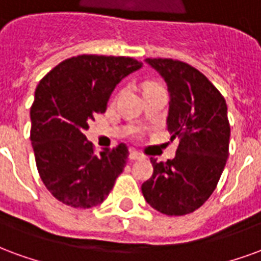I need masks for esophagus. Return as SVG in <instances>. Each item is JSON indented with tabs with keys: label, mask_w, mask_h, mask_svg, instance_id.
I'll list each match as a JSON object with an SVG mask.
<instances>
[{
	"label": "esophagus",
	"mask_w": 261,
	"mask_h": 261,
	"mask_svg": "<svg viewBox=\"0 0 261 261\" xmlns=\"http://www.w3.org/2000/svg\"><path fill=\"white\" fill-rule=\"evenodd\" d=\"M140 157H142V155H140V153H138V151H135V150H130V151H129V160H130V161H136V160H139Z\"/></svg>",
	"instance_id": "esophagus-1"
}]
</instances>
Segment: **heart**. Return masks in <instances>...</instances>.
I'll return each instance as SVG.
<instances>
[{
  "label": "heart",
  "mask_w": 261,
  "mask_h": 261,
  "mask_svg": "<svg viewBox=\"0 0 261 261\" xmlns=\"http://www.w3.org/2000/svg\"><path fill=\"white\" fill-rule=\"evenodd\" d=\"M149 85H154V83H147V85H146V86H149Z\"/></svg>",
  "instance_id": "obj_1"
}]
</instances>
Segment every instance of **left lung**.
Masks as SVG:
<instances>
[{
    "label": "left lung",
    "instance_id": "obj_1",
    "mask_svg": "<svg viewBox=\"0 0 261 261\" xmlns=\"http://www.w3.org/2000/svg\"><path fill=\"white\" fill-rule=\"evenodd\" d=\"M168 87L167 128L179 139L172 160L153 164V175L142 185L150 206L167 216L193 213L204 203L220 180L229 147L227 102L201 72L185 62L147 58Z\"/></svg>",
    "mask_w": 261,
    "mask_h": 261
}]
</instances>
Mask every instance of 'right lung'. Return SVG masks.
Returning a JSON list of instances; mask_svg holds the SVG:
<instances>
[{
	"label": "right lung",
	"instance_id": "right-lung-1",
	"mask_svg": "<svg viewBox=\"0 0 261 261\" xmlns=\"http://www.w3.org/2000/svg\"><path fill=\"white\" fill-rule=\"evenodd\" d=\"M142 68L133 58L77 55L40 81L30 108L36 165L57 200L75 208L101 204L126 165L128 147L94 154L89 122L106 112L115 86Z\"/></svg>",
	"mask_w": 261,
	"mask_h": 261
}]
</instances>
